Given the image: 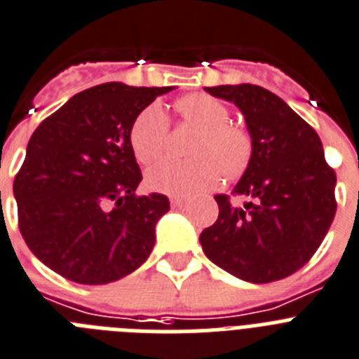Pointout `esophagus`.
<instances>
[{"label": "esophagus", "mask_w": 359, "mask_h": 359, "mask_svg": "<svg viewBox=\"0 0 359 359\" xmlns=\"http://www.w3.org/2000/svg\"><path fill=\"white\" fill-rule=\"evenodd\" d=\"M185 203H187L185 198H180V196H174V198H170V205H172V207H183Z\"/></svg>", "instance_id": "1"}]
</instances>
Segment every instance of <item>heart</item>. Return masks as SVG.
<instances>
[{
	"mask_svg": "<svg viewBox=\"0 0 359 359\" xmlns=\"http://www.w3.org/2000/svg\"><path fill=\"white\" fill-rule=\"evenodd\" d=\"M183 123L200 128L191 145L192 158L161 159L147 170V185L168 196H192L212 189L219 176L236 180L252 161V137L231 123V110L209 94H189L176 101ZM128 142L140 163H152L168 142V118L159 103H150L133 121Z\"/></svg>",
	"mask_w": 359,
	"mask_h": 359,
	"instance_id": "heart-1",
	"label": "heart"
}]
</instances>
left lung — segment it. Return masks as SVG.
<instances>
[{
  "label": "left lung",
  "instance_id": "8db88e82",
  "mask_svg": "<svg viewBox=\"0 0 359 359\" xmlns=\"http://www.w3.org/2000/svg\"><path fill=\"white\" fill-rule=\"evenodd\" d=\"M205 90L232 101L252 137V161L232 194L234 207L214 196L219 214L200 243L207 258L250 283L294 274L314 256L336 214V172L325 161L316 130L280 96L258 85H219Z\"/></svg>",
  "mask_w": 359,
  "mask_h": 359
}]
</instances>
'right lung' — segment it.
<instances>
[{
    "mask_svg": "<svg viewBox=\"0 0 359 359\" xmlns=\"http://www.w3.org/2000/svg\"><path fill=\"white\" fill-rule=\"evenodd\" d=\"M172 87L103 83L70 97L30 136L14 177L18 225L39 262L70 281L105 285L136 271L170 203L137 196L133 121Z\"/></svg>",
    "mask_w": 359,
    "mask_h": 359,
    "instance_id": "1",
    "label": "right lung"
}]
</instances>
